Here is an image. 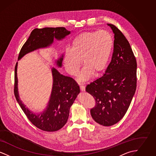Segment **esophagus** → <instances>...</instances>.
Listing matches in <instances>:
<instances>
[{"label": "esophagus", "instance_id": "1", "mask_svg": "<svg viewBox=\"0 0 156 156\" xmlns=\"http://www.w3.org/2000/svg\"><path fill=\"white\" fill-rule=\"evenodd\" d=\"M80 87V89H81L82 92H85V87L84 86L81 85Z\"/></svg>", "mask_w": 156, "mask_h": 156}]
</instances>
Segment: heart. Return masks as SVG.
Returning <instances> with one entry per match:
<instances>
[{
    "mask_svg": "<svg viewBox=\"0 0 156 156\" xmlns=\"http://www.w3.org/2000/svg\"><path fill=\"white\" fill-rule=\"evenodd\" d=\"M113 46V38L106 30L87 31L76 36L63 56L65 69L71 75L78 74L82 66L85 67L79 79L83 81L93 74L102 73L108 65Z\"/></svg>",
    "mask_w": 156,
    "mask_h": 156,
    "instance_id": "b5f03b06",
    "label": "heart"
}]
</instances>
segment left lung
I'll use <instances>...</instances> for the list:
<instances>
[{"mask_svg":"<svg viewBox=\"0 0 156 156\" xmlns=\"http://www.w3.org/2000/svg\"><path fill=\"white\" fill-rule=\"evenodd\" d=\"M114 34L113 52L105 74L86 87L95 99L90 109L101 125L112 126L125 116L136 89L137 62L126 37L114 25L107 24Z\"/></svg>","mask_w":156,"mask_h":156,"instance_id":"1","label":"left lung"}]
</instances>
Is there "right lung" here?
Masks as SVG:
<instances>
[{"label":"right lung","instance_id":"add662e5","mask_svg":"<svg viewBox=\"0 0 156 156\" xmlns=\"http://www.w3.org/2000/svg\"><path fill=\"white\" fill-rule=\"evenodd\" d=\"M71 33L64 27H45L35 29L23 45L19 53L18 61L28 53L41 48L50 47L54 40L61 41ZM63 54L55 63L58 68L62 67ZM17 62L15 68V97L23 111L30 122L38 129L45 132H55L61 129L67 123L69 109L80 92V87L74 80L69 77L61 74L55 68H51L52 87L49 101L44 110L40 113L30 111L23 102L18 90Z\"/></svg>","mask_w":156,"mask_h":156}]
</instances>
